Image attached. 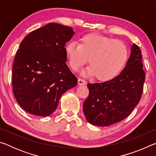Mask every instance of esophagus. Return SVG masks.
<instances>
[{"label":"esophagus","mask_w":156,"mask_h":156,"mask_svg":"<svg viewBox=\"0 0 156 156\" xmlns=\"http://www.w3.org/2000/svg\"><path fill=\"white\" fill-rule=\"evenodd\" d=\"M78 83L79 84H80V85H83V84H86V81L83 78H79L78 80Z\"/></svg>","instance_id":"esophagus-1"}]
</instances>
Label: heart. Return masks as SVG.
Masks as SVG:
<instances>
[{"label":"heart","mask_w":156,"mask_h":156,"mask_svg":"<svg viewBox=\"0 0 156 156\" xmlns=\"http://www.w3.org/2000/svg\"><path fill=\"white\" fill-rule=\"evenodd\" d=\"M69 64L73 71H78L88 58L90 65L83 74L96 76L98 80L109 81L122 72L128 60L126 46L119 41L98 34L83 36L80 43L72 41L65 47Z\"/></svg>","instance_id":"1"}]
</instances>
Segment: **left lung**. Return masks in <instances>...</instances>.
<instances>
[{"label": "left lung", "mask_w": 156, "mask_h": 156, "mask_svg": "<svg viewBox=\"0 0 156 156\" xmlns=\"http://www.w3.org/2000/svg\"><path fill=\"white\" fill-rule=\"evenodd\" d=\"M141 53L133 44L125 67L117 77L87 84L89 94L83 103V112L88 122L99 126L113 125L127 117L138 104L145 79Z\"/></svg>", "instance_id": "obj_1"}]
</instances>
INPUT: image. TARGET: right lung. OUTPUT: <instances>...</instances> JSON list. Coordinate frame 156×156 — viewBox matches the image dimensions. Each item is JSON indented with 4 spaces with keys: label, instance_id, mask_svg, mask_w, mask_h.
Returning a JSON list of instances; mask_svg holds the SVG:
<instances>
[{
    "label": "right lung",
    "instance_id": "right-lung-1",
    "mask_svg": "<svg viewBox=\"0 0 156 156\" xmlns=\"http://www.w3.org/2000/svg\"><path fill=\"white\" fill-rule=\"evenodd\" d=\"M74 31L68 26L49 23L25 37L12 68L13 92L18 105L32 115L54 112L62 95L77 84L66 65V43Z\"/></svg>",
    "mask_w": 156,
    "mask_h": 156
}]
</instances>
